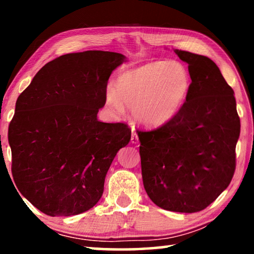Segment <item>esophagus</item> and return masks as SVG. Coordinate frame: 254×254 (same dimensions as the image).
<instances>
[{
    "mask_svg": "<svg viewBox=\"0 0 254 254\" xmlns=\"http://www.w3.org/2000/svg\"><path fill=\"white\" fill-rule=\"evenodd\" d=\"M131 142L132 143H137V142H139V136H137V132L135 131V128H132Z\"/></svg>",
    "mask_w": 254,
    "mask_h": 254,
    "instance_id": "34e87169",
    "label": "esophagus"
}]
</instances>
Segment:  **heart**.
I'll return each instance as SVG.
<instances>
[{"label":"heart","instance_id":"b5f03b06","mask_svg":"<svg viewBox=\"0 0 254 254\" xmlns=\"http://www.w3.org/2000/svg\"><path fill=\"white\" fill-rule=\"evenodd\" d=\"M189 88L190 76L184 64L177 60L152 62L122 72L115 91H107L106 103L115 112H122L127 104L132 107L136 121L159 127L179 113Z\"/></svg>","mask_w":254,"mask_h":254}]
</instances>
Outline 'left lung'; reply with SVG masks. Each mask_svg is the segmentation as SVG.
Returning <instances> with one entry per match:
<instances>
[{
    "label": "left lung",
    "instance_id": "obj_1",
    "mask_svg": "<svg viewBox=\"0 0 254 254\" xmlns=\"http://www.w3.org/2000/svg\"><path fill=\"white\" fill-rule=\"evenodd\" d=\"M191 83L182 110L152 131H139L143 186L154 204L179 213L203 210L235 171L240 118L234 91L212 59L175 49Z\"/></svg>",
    "mask_w": 254,
    "mask_h": 254
}]
</instances>
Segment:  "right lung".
<instances>
[{
	"label": "right lung",
	"mask_w": 254,
	"mask_h": 254,
	"mask_svg": "<svg viewBox=\"0 0 254 254\" xmlns=\"http://www.w3.org/2000/svg\"><path fill=\"white\" fill-rule=\"evenodd\" d=\"M126 56L102 50L51 60L20 94L8 127L12 176L21 195L49 216L91 209L107 171L131 139L126 123L97 120Z\"/></svg>",
	"instance_id": "add662e5"
}]
</instances>
